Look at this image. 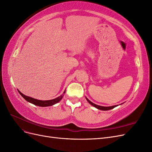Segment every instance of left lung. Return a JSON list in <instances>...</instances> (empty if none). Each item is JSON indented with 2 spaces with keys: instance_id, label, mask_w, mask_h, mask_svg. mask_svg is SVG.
<instances>
[{
  "instance_id": "1",
  "label": "left lung",
  "mask_w": 152,
  "mask_h": 152,
  "mask_svg": "<svg viewBox=\"0 0 152 152\" xmlns=\"http://www.w3.org/2000/svg\"><path fill=\"white\" fill-rule=\"evenodd\" d=\"M86 98L87 101V102H88V103H89V104H91L92 106H93L94 107L96 108L97 109L101 110H109L113 109V108H114L115 107H117V106H118V105H114V106H111V107H103V106L97 105V104H94V103H92V102H91V101L89 100L86 97Z\"/></svg>"
}]
</instances>
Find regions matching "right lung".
Wrapping results in <instances>:
<instances>
[{
  "mask_svg": "<svg viewBox=\"0 0 152 152\" xmlns=\"http://www.w3.org/2000/svg\"><path fill=\"white\" fill-rule=\"evenodd\" d=\"M18 92L21 95V96L27 102L34 104L36 106H39V107H50V106H53L55 104H56L57 103L59 102L63 98L64 96V94L65 93V90L63 92V94L58 96V98L53 99H50V100H39V99H37L35 98H33L31 97H29L28 96H25L23 93H21V92L18 90Z\"/></svg>",
  "mask_w": 152,
  "mask_h": 152,
  "instance_id": "obj_1",
  "label": "right lung"
}]
</instances>
